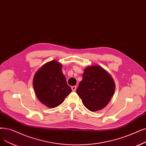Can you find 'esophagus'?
Returning a JSON list of instances; mask_svg holds the SVG:
<instances>
[{
	"label": "esophagus",
	"mask_w": 146,
	"mask_h": 146,
	"mask_svg": "<svg viewBox=\"0 0 146 146\" xmlns=\"http://www.w3.org/2000/svg\"><path fill=\"white\" fill-rule=\"evenodd\" d=\"M76 86H72V91H75L76 90Z\"/></svg>",
	"instance_id": "esophagus-1"
}]
</instances>
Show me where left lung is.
Instances as JSON below:
<instances>
[{
    "label": "left lung",
    "instance_id": "1",
    "mask_svg": "<svg viewBox=\"0 0 146 146\" xmlns=\"http://www.w3.org/2000/svg\"><path fill=\"white\" fill-rule=\"evenodd\" d=\"M76 93L82 103L91 111H96L109 104L115 90V84L110 74L101 66L86 67Z\"/></svg>",
    "mask_w": 146,
    "mask_h": 146
}]
</instances>
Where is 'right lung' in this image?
I'll return each mask as SVG.
<instances>
[{
    "label": "right lung",
    "mask_w": 146,
    "mask_h": 146,
    "mask_svg": "<svg viewBox=\"0 0 146 146\" xmlns=\"http://www.w3.org/2000/svg\"><path fill=\"white\" fill-rule=\"evenodd\" d=\"M61 69L60 63L55 60L50 61L38 70L33 78L36 97L49 108L62 104L72 92Z\"/></svg>",
    "instance_id": "add662e5"
}]
</instances>
